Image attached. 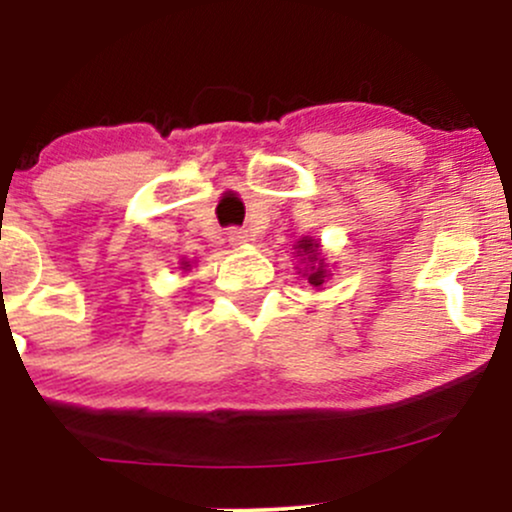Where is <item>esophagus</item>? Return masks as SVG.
Segmentation results:
<instances>
[{
    "instance_id": "esophagus-1",
    "label": "esophagus",
    "mask_w": 512,
    "mask_h": 512,
    "mask_svg": "<svg viewBox=\"0 0 512 512\" xmlns=\"http://www.w3.org/2000/svg\"><path fill=\"white\" fill-rule=\"evenodd\" d=\"M248 240H250V233L245 231V228H238V226L228 228V243L231 245H243L248 243Z\"/></svg>"
}]
</instances>
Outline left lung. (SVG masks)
Returning <instances> with one entry per match:
<instances>
[{
  "label": "left lung",
  "mask_w": 512,
  "mask_h": 512,
  "mask_svg": "<svg viewBox=\"0 0 512 512\" xmlns=\"http://www.w3.org/2000/svg\"><path fill=\"white\" fill-rule=\"evenodd\" d=\"M317 248H320V245L313 243L310 238H305L298 243V250H303L305 255H308V262H313V267H310V274H308V281L313 286H322L325 284V269H322V260H317V255H320ZM315 263L318 264L317 268L314 267Z\"/></svg>",
  "instance_id": "8db88e82"
}]
</instances>
